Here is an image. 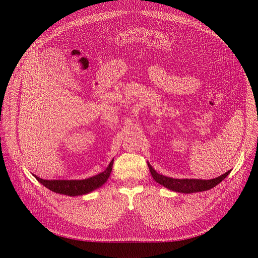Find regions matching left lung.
Wrapping results in <instances>:
<instances>
[{
	"label": "left lung",
	"instance_id": "left-lung-1",
	"mask_svg": "<svg viewBox=\"0 0 258 258\" xmlns=\"http://www.w3.org/2000/svg\"><path fill=\"white\" fill-rule=\"evenodd\" d=\"M148 169L151 171V174L156 182L160 185L165 186L166 188L182 194H192L198 191H206L213 188L216 185L220 184L223 179L227 176L230 171L222 174L221 176L211 178V179H200V178H173L166 175H162L156 172V170L151 166L150 162H147Z\"/></svg>",
	"mask_w": 258,
	"mask_h": 258
}]
</instances>
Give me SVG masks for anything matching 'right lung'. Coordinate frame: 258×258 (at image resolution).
Returning <instances> with one entry per match:
<instances>
[{"mask_svg":"<svg viewBox=\"0 0 258 258\" xmlns=\"http://www.w3.org/2000/svg\"><path fill=\"white\" fill-rule=\"evenodd\" d=\"M113 162H114V159H112L110 165L107 166V168L103 171V172L85 179H44L34 174L33 176L42 185H44L46 188H48L53 192L67 195V196H72V197L81 196V195H86L96 190L104 183H106L112 172Z\"/></svg>","mask_w":258,"mask_h":258,"instance_id":"add662e5","label":"right lung"}]
</instances>
